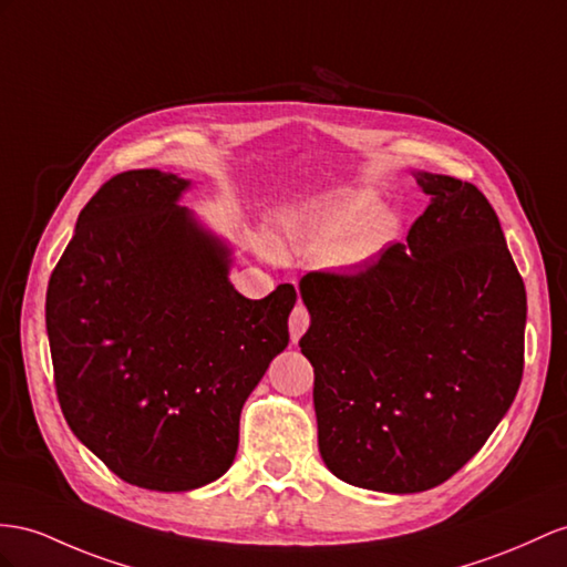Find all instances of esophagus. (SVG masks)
Returning a JSON list of instances; mask_svg holds the SVG:
<instances>
[{
    "instance_id": "1",
    "label": "esophagus",
    "mask_w": 567,
    "mask_h": 567,
    "mask_svg": "<svg viewBox=\"0 0 567 567\" xmlns=\"http://www.w3.org/2000/svg\"><path fill=\"white\" fill-rule=\"evenodd\" d=\"M311 323V316H309V309L303 307V303H297V307L292 309V313H289V338H292V342L297 344L299 338L307 332Z\"/></svg>"
}]
</instances>
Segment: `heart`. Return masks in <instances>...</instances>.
<instances>
[{"mask_svg": "<svg viewBox=\"0 0 567 567\" xmlns=\"http://www.w3.org/2000/svg\"><path fill=\"white\" fill-rule=\"evenodd\" d=\"M395 231V217L369 194H352L330 206L289 223L287 235L303 249L338 246L342 264H364L379 254Z\"/></svg>", "mask_w": 567, "mask_h": 567, "instance_id": "1", "label": "heart"}]
</instances>
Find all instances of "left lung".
I'll use <instances>...</instances> for the list:
<instances>
[{
	"label": "left lung",
	"instance_id": "1",
	"mask_svg": "<svg viewBox=\"0 0 567 567\" xmlns=\"http://www.w3.org/2000/svg\"><path fill=\"white\" fill-rule=\"evenodd\" d=\"M416 182L429 206L408 241L354 272L299 282L318 450L342 482L385 493L460 472L525 369L527 292L496 210L470 182L429 172Z\"/></svg>",
	"mask_w": 567,
	"mask_h": 567
}]
</instances>
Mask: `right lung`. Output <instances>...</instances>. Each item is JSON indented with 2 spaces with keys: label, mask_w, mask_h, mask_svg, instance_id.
I'll list each match as a JSON object with an SVG mask.
<instances>
[{
  "label": "right lung",
  "mask_w": 567,
  "mask_h": 567,
  "mask_svg": "<svg viewBox=\"0 0 567 567\" xmlns=\"http://www.w3.org/2000/svg\"><path fill=\"white\" fill-rule=\"evenodd\" d=\"M186 179L114 174L79 215L48 285L56 400L126 484L188 491L235 462L239 416L289 342L297 292L246 299L229 251L177 206Z\"/></svg>",
  "instance_id": "add662e5"
}]
</instances>
